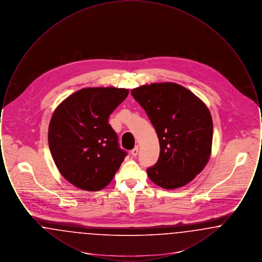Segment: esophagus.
Wrapping results in <instances>:
<instances>
[{
    "label": "esophagus",
    "mask_w": 262,
    "mask_h": 262,
    "mask_svg": "<svg viewBox=\"0 0 262 262\" xmlns=\"http://www.w3.org/2000/svg\"><path fill=\"white\" fill-rule=\"evenodd\" d=\"M138 150H139V147H138V146L137 145V146H136L134 149L130 151V154H132L134 157H136L137 154H138Z\"/></svg>",
    "instance_id": "esophagus-1"
}]
</instances>
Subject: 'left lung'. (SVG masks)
Here are the masks:
<instances>
[{"label":"left lung","instance_id":"1","mask_svg":"<svg viewBox=\"0 0 262 262\" xmlns=\"http://www.w3.org/2000/svg\"><path fill=\"white\" fill-rule=\"evenodd\" d=\"M154 126L160 144L158 161L147 174L157 186L184 187L200 174L211 154L213 123L206 105L174 82L152 83L132 90Z\"/></svg>","mask_w":262,"mask_h":262}]
</instances>
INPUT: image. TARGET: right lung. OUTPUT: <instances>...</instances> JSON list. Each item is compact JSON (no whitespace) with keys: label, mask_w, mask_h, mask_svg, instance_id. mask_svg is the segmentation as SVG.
Listing matches in <instances>:
<instances>
[{"label":"right lung","mask_w":262,"mask_h":262,"mask_svg":"<svg viewBox=\"0 0 262 262\" xmlns=\"http://www.w3.org/2000/svg\"><path fill=\"white\" fill-rule=\"evenodd\" d=\"M125 88H83L63 100L51 118L48 142L62 177L75 187L98 191L124 161L108 119L126 98Z\"/></svg>","instance_id":"right-lung-1"}]
</instances>
